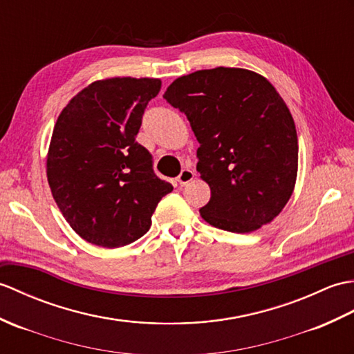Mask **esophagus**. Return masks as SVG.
Instances as JSON below:
<instances>
[{"instance_id":"obj_1","label":"esophagus","mask_w":354,"mask_h":354,"mask_svg":"<svg viewBox=\"0 0 354 354\" xmlns=\"http://www.w3.org/2000/svg\"><path fill=\"white\" fill-rule=\"evenodd\" d=\"M194 177H195V172L192 169L186 168V169H182V172H180V176L177 177V182L183 186V185H187L189 182H192Z\"/></svg>"}]
</instances>
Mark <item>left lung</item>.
Segmentation results:
<instances>
[{"label":"left lung","mask_w":354,"mask_h":354,"mask_svg":"<svg viewBox=\"0 0 354 354\" xmlns=\"http://www.w3.org/2000/svg\"><path fill=\"white\" fill-rule=\"evenodd\" d=\"M163 98L197 138V171L210 186L201 216L216 229L250 233L271 223L292 195L298 139L288 106L265 77L241 68L178 77Z\"/></svg>","instance_id":"1"}]
</instances>
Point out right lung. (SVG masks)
Masks as SVG:
<instances>
[{"label": "right lung", "mask_w": 354, "mask_h": 354, "mask_svg": "<svg viewBox=\"0 0 354 354\" xmlns=\"http://www.w3.org/2000/svg\"><path fill=\"white\" fill-rule=\"evenodd\" d=\"M159 78L93 82L69 101L54 125L46 177L54 201L77 234L116 248L150 230L172 185L154 174L153 156L136 142Z\"/></svg>", "instance_id": "obj_1"}]
</instances>
